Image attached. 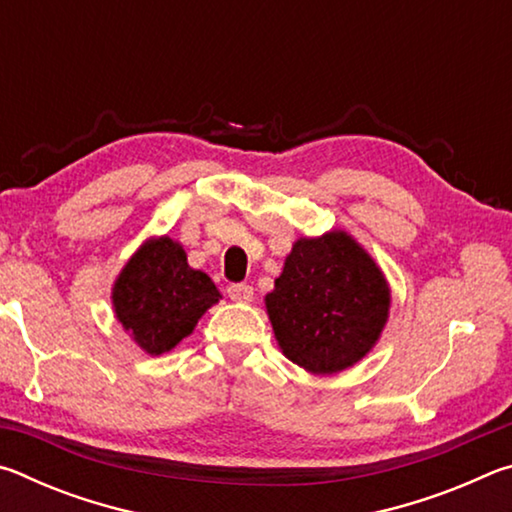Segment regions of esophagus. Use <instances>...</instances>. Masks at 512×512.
<instances>
[{"label": "esophagus", "instance_id": "1", "mask_svg": "<svg viewBox=\"0 0 512 512\" xmlns=\"http://www.w3.org/2000/svg\"><path fill=\"white\" fill-rule=\"evenodd\" d=\"M225 293H228V298L235 300V302H250V300H253V287H250V284H241V282L228 284Z\"/></svg>", "mask_w": 512, "mask_h": 512}]
</instances>
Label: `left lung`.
Returning <instances> with one entry per match:
<instances>
[{
  "instance_id": "left-lung-1",
  "label": "left lung",
  "mask_w": 512,
  "mask_h": 512,
  "mask_svg": "<svg viewBox=\"0 0 512 512\" xmlns=\"http://www.w3.org/2000/svg\"><path fill=\"white\" fill-rule=\"evenodd\" d=\"M388 305L384 275L345 232L298 239L266 296L282 352L316 375H332L366 357Z\"/></svg>"
}]
</instances>
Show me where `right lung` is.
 I'll return each mask as SVG.
<instances>
[{
	"instance_id": "obj_1",
	"label": "right lung",
	"mask_w": 512,
	"mask_h": 512,
	"mask_svg": "<svg viewBox=\"0 0 512 512\" xmlns=\"http://www.w3.org/2000/svg\"><path fill=\"white\" fill-rule=\"evenodd\" d=\"M219 289L187 264L185 250L169 237L153 239L133 255L112 291V305L124 329L149 354L169 352L192 334Z\"/></svg>"
}]
</instances>
